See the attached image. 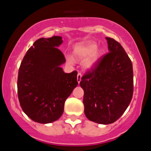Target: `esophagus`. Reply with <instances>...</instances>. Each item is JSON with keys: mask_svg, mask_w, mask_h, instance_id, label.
Wrapping results in <instances>:
<instances>
[{"mask_svg": "<svg viewBox=\"0 0 151 151\" xmlns=\"http://www.w3.org/2000/svg\"><path fill=\"white\" fill-rule=\"evenodd\" d=\"M81 79H82V74L80 73H78V75H77V82H78V84L81 82Z\"/></svg>", "mask_w": 151, "mask_h": 151, "instance_id": "34e87169", "label": "esophagus"}]
</instances>
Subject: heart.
Wrapping results in <instances>:
<instances>
[{
  "instance_id": "b5f03b06",
  "label": "heart",
  "mask_w": 151,
  "mask_h": 151,
  "mask_svg": "<svg viewBox=\"0 0 151 151\" xmlns=\"http://www.w3.org/2000/svg\"><path fill=\"white\" fill-rule=\"evenodd\" d=\"M75 55L79 58H84L86 57V60L85 61V65L87 67H91L94 66V64L97 62V60L100 59L102 51L100 49L97 48L96 44L93 42H88L83 45L77 47L74 50ZM68 62L72 63L73 62L71 57H67Z\"/></svg>"
}]
</instances>
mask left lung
<instances>
[{"label":"left lung","instance_id":"left-lung-1","mask_svg":"<svg viewBox=\"0 0 151 151\" xmlns=\"http://www.w3.org/2000/svg\"><path fill=\"white\" fill-rule=\"evenodd\" d=\"M109 53L82 77L85 114L99 124L116 122L124 113L133 95L132 63L122 45L106 38Z\"/></svg>","mask_w":151,"mask_h":151}]
</instances>
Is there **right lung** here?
<instances>
[{
	"instance_id": "right-lung-1",
	"label": "right lung",
	"mask_w": 151,
	"mask_h": 151,
	"mask_svg": "<svg viewBox=\"0 0 151 151\" xmlns=\"http://www.w3.org/2000/svg\"><path fill=\"white\" fill-rule=\"evenodd\" d=\"M62 37L41 38L28 50L19 69L18 98L22 110L33 121L50 123L63 113L64 103L78 85L77 72L65 73L66 59L57 48Z\"/></svg>"
}]
</instances>
